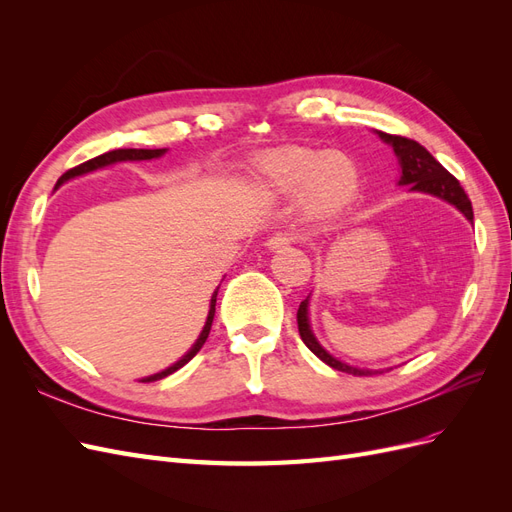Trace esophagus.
Here are the masks:
<instances>
[{
  "label": "esophagus",
  "instance_id": "obj_1",
  "mask_svg": "<svg viewBox=\"0 0 512 512\" xmlns=\"http://www.w3.org/2000/svg\"><path fill=\"white\" fill-rule=\"evenodd\" d=\"M294 241V237L286 235V232H277V235H273L271 239H267V247L271 252H280V250H286V247Z\"/></svg>",
  "mask_w": 512,
  "mask_h": 512
}]
</instances>
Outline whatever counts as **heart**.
<instances>
[{"label":"heart","instance_id":"b5f03b06","mask_svg":"<svg viewBox=\"0 0 512 512\" xmlns=\"http://www.w3.org/2000/svg\"><path fill=\"white\" fill-rule=\"evenodd\" d=\"M361 173L344 151L286 147L262 156L252 170V190L267 200L299 196L305 215L331 220L359 194Z\"/></svg>","mask_w":512,"mask_h":512}]
</instances>
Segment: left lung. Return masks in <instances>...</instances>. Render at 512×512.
Returning a JSON list of instances; mask_svg holds the SVG:
<instances>
[{
  "mask_svg": "<svg viewBox=\"0 0 512 512\" xmlns=\"http://www.w3.org/2000/svg\"><path fill=\"white\" fill-rule=\"evenodd\" d=\"M376 134L382 138L386 145H391L401 175H399V185H408L410 192H423V194H431L438 196L442 200H446L448 205H453L455 209H459L466 220L472 222L474 220V211H472V203L468 194L463 192V188L459 185V181L448 173V170L431 156V153L416 141H410V138L404 136H395V134H386L376 130ZM297 322H299V335L303 339V344L312 350L322 363H327L329 367L344 371V374H352V376H371V374H384V369H365V367H354L348 365L344 361L335 359L333 354H329L320 346V342L316 339L312 327H309V297L305 301H301L299 312H297Z\"/></svg>",
  "mask_w": 512,
  "mask_h": 512,
  "instance_id": "obj_1",
  "label": "left lung"
}]
</instances>
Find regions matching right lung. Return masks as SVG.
Instances as JSON below:
<instances>
[{"label": "right lung", "mask_w": 512, "mask_h": 512, "mask_svg": "<svg viewBox=\"0 0 512 512\" xmlns=\"http://www.w3.org/2000/svg\"><path fill=\"white\" fill-rule=\"evenodd\" d=\"M164 153H166V149H115V151L102 153V156H98V158H94V160H89V162H83V164H79V166H74V168H70V170H68V173L61 175V177H59V181H57V185H55V190L59 188L61 183H66L68 179L81 177V175H87V173H94V170H98V168L111 166V164H117V162H141V160L162 158ZM218 290H220V286L215 288V292L211 294V303H209L207 322H205L203 331H200L198 339L194 342V346H192L188 352H185L177 363H173L170 367H166V369L158 371V374H151V376H147V378H141L138 382H156V380H162V378H166V376H170V374H175L177 369H181L185 363H190V361L194 359L196 352L205 346L207 337H209L211 322H213V316H215V297H218Z\"/></svg>", "instance_id": "obj_1"}]
</instances>
